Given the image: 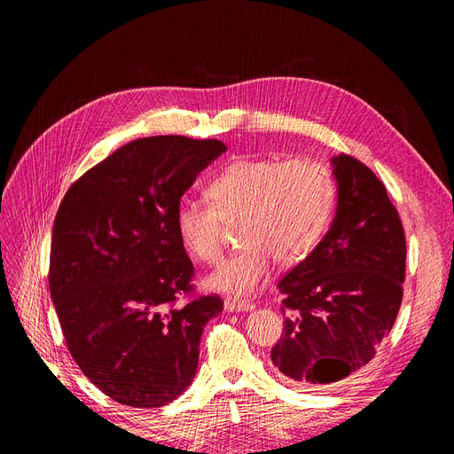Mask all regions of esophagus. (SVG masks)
Returning <instances> with one entry per match:
<instances>
[{"instance_id": "1", "label": "esophagus", "mask_w": 454, "mask_h": 454, "mask_svg": "<svg viewBox=\"0 0 454 454\" xmlns=\"http://www.w3.org/2000/svg\"><path fill=\"white\" fill-rule=\"evenodd\" d=\"M255 305L250 303V301H242V299H225V310L229 312H246V310H254Z\"/></svg>"}]
</instances>
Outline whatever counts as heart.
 Returning <instances> with one entry per match:
<instances>
[{"mask_svg": "<svg viewBox=\"0 0 454 454\" xmlns=\"http://www.w3.org/2000/svg\"><path fill=\"white\" fill-rule=\"evenodd\" d=\"M208 202L182 199L174 225L184 248L204 263L222 255L225 223L239 222L244 244L208 278L212 290L248 295L267 280L274 257L297 263L327 231L335 212L333 174L314 159H237L204 187Z\"/></svg>", "mask_w": 454, "mask_h": 454, "instance_id": "1", "label": "heart"}]
</instances>
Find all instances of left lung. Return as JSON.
<instances>
[{"mask_svg": "<svg viewBox=\"0 0 454 454\" xmlns=\"http://www.w3.org/2000/svg\"><path fill=\"white\" fill-rule=\"evenodd\" d=\"M337 210L320 244L278 282L286 314L270 360L286 382L318 388L360 371L400 312L405 232L364 162L332 159Z\"/></svg>", "mask_w": 454, "mask_h": 454, "instance_id": "8db88e82", "label": "left lung"}]
</instances>
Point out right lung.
<instances>
[{"mask_svg": "<svg viewBox=\"0 0 454 454\" xmlns=\"http://www.w3.org/2000/svg\"><path fill=\"white\" fill-rule=\"evenodd\" d=\"M223 151L185 136L134 140L74 182L54 217L49 287L67 350L122 405L162 407L184 394L202 327L223 310L219 295L193 294L174 225L182 195Z\"/></svg>", "mask_w": 454, "mask_h": 454, "instance_id": "add662e5", "label": "right lung"}]
</instances>
